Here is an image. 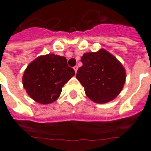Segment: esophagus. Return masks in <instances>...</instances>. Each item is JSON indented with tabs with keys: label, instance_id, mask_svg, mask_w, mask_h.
Returning a JSON list of instances; mask_svg holds the SVG:
<instances>
[{
	"label": "esophagus",
	"instance_id": "34e87169",
	"mask_svg": "<svg viewBox=\"0 0 151 151\" xmlns=\"http://www.w3.org/2000/svg\"><path fill=\"white\" fill-rule=\"evenodd\" d=\"M78 66H73V70H74V71H75L76 73H77V71H78Z\"/></svg>",
	"mask_w": 151,
	"mask_h": 151
}]
</instances>
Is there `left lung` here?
Listing matches in <instances>:
<instances>
[{
	"instance_id": "8db88e82",
	"label": "left lung",
	"mask_w": 151,
	"mask_h": 151,
	"mask_svg": "<svg viewBox=\"0 0 151 151\" xmlns=\"http://www.w3.org/2000/svg\"><path fill=\"white\" fill-rule=\"evenodd\" d=\"M81 61L83 65L78 69L76 78L91 100L106 103L119 95L125 82L126 73L113 55L100 49L85 53Z\"/></svg>"
}]
</instances>
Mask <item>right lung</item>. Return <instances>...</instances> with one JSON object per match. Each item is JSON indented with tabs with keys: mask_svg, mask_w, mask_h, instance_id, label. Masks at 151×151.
Segmentation results:
<instances>
[{
	"mask_svg": "<svg viewBox=\"0 0 151 151\" xmlns=\"http://www.w3.org/2000/svg\"><path fill=\"white\" fill-rule=\"evenodd\" d=\"M75 72L66 59L58 55H41L25 70L22 85L27 94L41 104L53 103L59 98L62 88Z\"/></svg>",
	"mask_w": 151,
	"mask_h": 151,
	"instance_id": "obj_1",
	"label": "right lung"
}]
</instances>
